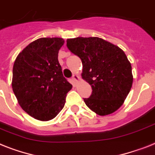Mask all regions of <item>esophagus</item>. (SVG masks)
I'll list each match as a JSON object with an SVG mask.
<instances>
[{"label": "esophagus", "instance_id": "34e87169", "mask_svg": "<svg viewBox=\"0 0 155 155\" xmlns=\"http://www.w3.org/2000/svg\"><path fill=\"white\" fill-rule=\"evenodd\" d=\"M80 79V77H79V75H76V74H74L73 75H72V80H75V81H77L78 80Z\"/></svg>", "mask_w": 155, "mask_h": 155}]
</instances>
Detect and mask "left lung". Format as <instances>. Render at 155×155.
Returning <instances> with one entry per match:
<instances>
[{
    "instance_id": "8db88e82",
    "label": "left lung",
    "mask_w": 155,
    "mask_h": 155,
    "mask_svg": "<svg viewBox=\"0 0 155 155\" xmlns=\"http://www.w3.org/2000/svg\"><path fill=\"white\" fill-rule=\"evenodd\" d=\"M67 47L81 59L82 78L92 88L84 99L99 115L114 112L123 105L133 83L131 65L124 51L99 37L68 39Z\"/></svg>"
}]
</instances>
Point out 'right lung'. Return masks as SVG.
I'll list each match as a JSON object with an SVG mask.
<instances>
[{
    "mask_svg": "<svg viewBox=\"0 0 155 155\" xmlns=\"http://www.w3.org/2000/svg\"><path fill=\"white\" fill-rule=\"evenodd\" d=\"M62 38H40L16 57L12 68V91L20 106L34 119L48 121L64 107L72 85L64 77L58 53Z\"/></svg>",
    "mask_w": 155,
    "mask_h": 155,
    "instance_id": "add662e5",
    "label": "right lung"
}]
</instances>
